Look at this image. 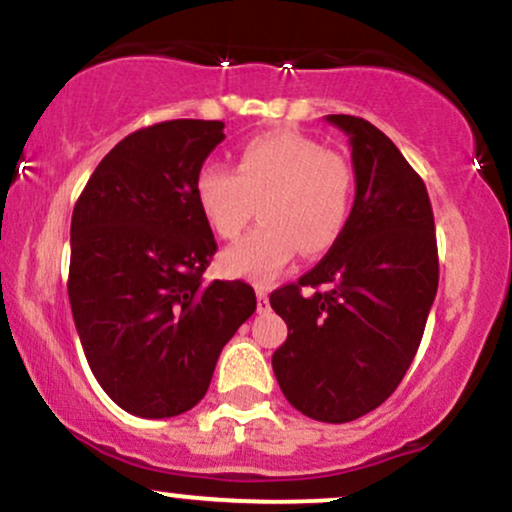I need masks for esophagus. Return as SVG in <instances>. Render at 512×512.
I'll use <instances>...</instances> for the list:
<instances>
[{"mask_svg": "<svg viewBox=\"0 0 512 512\" xmlns=\"http://www.w3.org/2000/svg\"><path fill=\"white\" fill-rule=\"evenodd\" d=\"M269 310V298H267V291L264 289H257V313H267Z\"/></svg>", "mask_w": 512, "mask_h": 512, "instance_id": "1", "label": "esophagus"}]
</instances>
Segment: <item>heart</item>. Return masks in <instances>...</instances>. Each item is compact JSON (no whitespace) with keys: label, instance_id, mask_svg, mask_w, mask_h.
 Returning <instances> with one entry per match:
<instances>
[{"label":"heart","instance_id":"heart-1","mask_svg":"<svg viewBox=\"0 0 512 512\" xmlns=\"http://www.w3.org/2000/svg\"><path fill=\"white\" fill-rule=\"evenodd\" d=\"M195 199L214 236L233 240L260 214V226L221 255L228 276L267 281L296 252L325 255L342 236L354 199V170L337 151L293 129L240 144L236 166H204Z\"/></svg>","mask_w":512,"mask_h":512}]
</instances>
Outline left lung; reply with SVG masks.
<instances>
[{
	"mask_svg": "<svg viewBox=\"0 0 512 512\" xmlns=\"http://www.w3.org/2000/svg\"><path fill=\"white\" fill-rule=\"evenodd\" d=\"M349 134L356 199L320 262L269 296L289 327L274 351L281 392L301 414L346 424L402 383L438 291V245L424 180L390 137L354 115H327Z\"/></svg>",
	"mask_w": 512,
	"mask_h": 512,
	"instance_id": "8db88e82",
	"label": "left lung"
}]
</instances>
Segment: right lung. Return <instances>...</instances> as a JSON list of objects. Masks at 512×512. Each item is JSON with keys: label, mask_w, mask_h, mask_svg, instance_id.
<instances>
[{"label": "right lung", "mask_w": 512, "mask_h": 512, "mask_svg": "<svg viewBox=\"0 0 512 512\" xmlns=\"http://www.w3.org/2000/svg\"><path fill=\"white\" fill-rule=\"evenodd\" d=\"M223 139L219 120L137 129L98 163L74 207L76 332L108 397L142 419L195 407L221 349L257 308L245 281L202 279L216 240L195 180Z\"/></svg>", "instance_id": "1"}]
</instances>
